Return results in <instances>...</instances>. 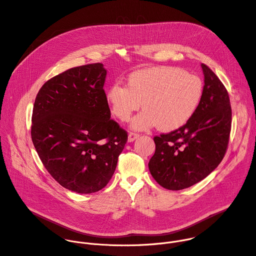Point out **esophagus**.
<instances>
[{
    "mask_svg": "<svg viewBox=\"0 0 256 256\" xmlns=\"http://www.w3.org/2000/svg\"><path fill=\"white\" fill-rule=\"evenodd\" d=\"M138 136H140V134H136V132H130V134H128V142H134V140H136Z\"/></svg>",
    "mask_w": 256,
    "mask_h": 256,
    "instance_id": "obj_1",
    "label": "esophagus"
}]
</instances>
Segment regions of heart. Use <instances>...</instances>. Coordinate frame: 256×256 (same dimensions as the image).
<instances>
[{
  "mask_svg": "<svg viewBox=\"0 0 256 256\" xmlns=\"http://www.w3.org/2000/svg\"><path fill=\"white\" fill-rule=\"evenodd\" d=\"M202 96V80L176 68L156 66L132 72L126 87L114 84L105 99L112 114L122 122L142 107L130 124L134 130H147L158 126L162 132H173L192 118Z\"/></svg>",
  "mask_w": 256,
  "mask_h": 256,
  "instance_id": "1",
  "label": "heart"
}]
</instances>
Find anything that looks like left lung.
<instances>
[{
  "label": "left lung",
  "mask_w": 256,
  "mask_h": 256,
  "mask_svg": "<svg viewBox=\"0 0 256 256\" xmlns=\"http://www.w3.org/2000/svg\"><path fill=\"white\" fill-rule=\"evenodd\" d=\"M200 66L204 85L194 114L182 128L154 138L149 170L166 190L198 184L221 163L228 147L232 120L228 92L208 66Z\"/></svg>",
  "instance_id": "left-lung-1"
}]
</instances>
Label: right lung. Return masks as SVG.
I'll list each match as a JSON object with an SVG mask.
<instances>
[{"label": "right lung", "instance_id": "add662e5", "mask_svg": "<svg viewBox=\"0 0 256 256\" xmlns=\"http://www.w3.org/2000/svg\"><path fill=\"white\" fill-rule=\"evenodd\" d=\"M100 62L52 78L35 98L31 138L42 164L64 188L102 190L112 179L128 134L110 120Z\"/></svg>", "mask_w": 256, "mask_h": 256}]
</instances>
